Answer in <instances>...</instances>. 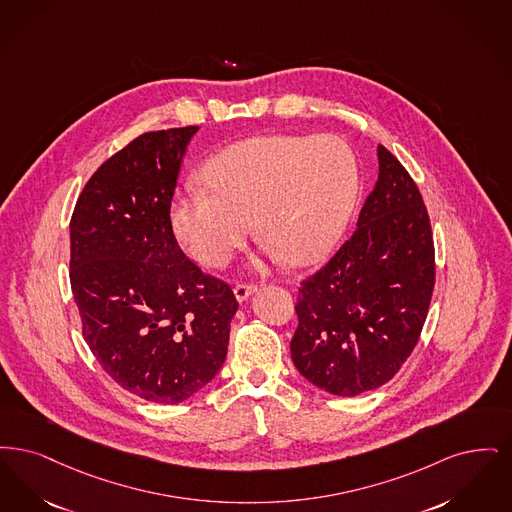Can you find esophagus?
I'll list each match as a JSON object with an SVG mask.
<instances>
[{
    "label": "esophagus",
    "mask_w": 512,
    "mask_h": 512,
    "mask_svg": "<svg viewBox=\"0 0 512 512\" xmlns=\"http://www.w3.org/2000/svg\"><path fill=\"white\" fill-rule=\"evenodd\" d=\"M235 298L239 300V302H245L248 296H252L254 292H256V287L254 285H235Z\"/></svg>",
    "instance_id": "obj_1"
}]
</instances>
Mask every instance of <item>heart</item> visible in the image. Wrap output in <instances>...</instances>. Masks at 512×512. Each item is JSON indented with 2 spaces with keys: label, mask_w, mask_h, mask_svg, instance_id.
Returning <instances> with one entry per match:
<instances>
[{
  "label": "heart",
  "mask_w": 512,
  "mask_h": 512,
  "mask_svg": "<svg viewBox=\"0 0 512 512\" xmlns=\"http://www.w3.org/2000/svg\"><path fill=\"white\" fill-rule=\"evenodd\" d=\"M206 185L178 195L170 220L204 267H222L252 231L271 256L304 266L338 239L357 193V162L338 135H258L212 156Z\"/></svg>",
  "instance_id": "b5f03b06"
}]
</instances>
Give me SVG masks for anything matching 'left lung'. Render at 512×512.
<instances>
[{"label": "left lung", "mask_w": 512, "mask_h": 512, "mask_svg": "<svg viewBox=\"0 0 512 512\" xmlns=\"http://www.w3.org/2000/svg\"><path fill=\"white\" fill-rule=\"evenodd\" d=\"M378 179L354 235L302 283L290 356L317 388L352 398L411 356L434 290L430 218L415 181L378 145Z\"/></svg>", "instance_id": "8db88e82"}]
</instances>
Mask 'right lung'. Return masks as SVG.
<instances>
[{
  "label": "right lung",
  "instance_id": "obj_1",
  "mask_svg": "<svg viewBox=\"0 0 512 512\" xmlns=\"http://www.w3.org/2000/svg\"><path fill=\"white\" fill-rule=\"evenodd\" d=\"M197 132L139 135L89 178L70 220V285L89 350L124 390L164 405L218 375L239 308L172 231L181 160Z\"/></svg>",
  "mask_w": 512,
  "mask_h": 512
}]
</instances>
